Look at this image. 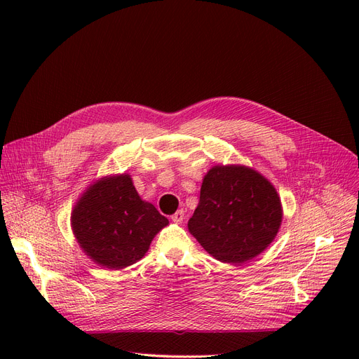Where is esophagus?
I'll return each instance as SVG.
<instances>
[{
	"mask_svg": "<svg viewBox=\"0 0 359 359\" xmlns=\"http://www.w3.org/2000/svg\"><path fill=\"white\" fill-rule=\"evenodd\" d=\"M183 219H184V211H183V210H179L177 212H175V214L172 215V221L176 222V224H180Z\"/></svg>",
	"mask_w": 359,
	"mask_h": 359,
	"instance_id": "34e87169",
	"label": "esophagus"
}]
</instances>
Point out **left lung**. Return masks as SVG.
<instances>
[{
  "label": "left lung",
  "instance_id": "1",
  "mask_svg": "<svg viewBox=\"0 0 359 359\" xmlns=\"http://www.w3.org/2000/svg\"><path fill=\"white\" fill-rule=\"evenodd\" d=\"M280 222V199L266 177L246 165H214L187 229L212 257L237 265L265 250Z\"/></svg>",
  "mask_w": 359,
  "mask_h": 359
}]
</instances>
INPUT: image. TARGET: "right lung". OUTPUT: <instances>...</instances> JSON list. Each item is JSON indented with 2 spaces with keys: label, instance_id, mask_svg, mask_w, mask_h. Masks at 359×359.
I'll return each instance as SVG.
<instances>
[{
  "label": "right lung",
  "instance_id": "1",
  "mask_svg": "<svg viewBox=\"0 0 359 359\" xmlns=\"http://www.w3.org/2000/svg\"><path fill=\"white\" fill-rule=\"evenodd\" d=\"M168 219L140 198L129 175L106 176L87 187L71 214L83 252L102 268L123 269L144 257Z\"/></svg>",
  "mask_w": 359,
  "mask_h": 359
}]
</instances>
